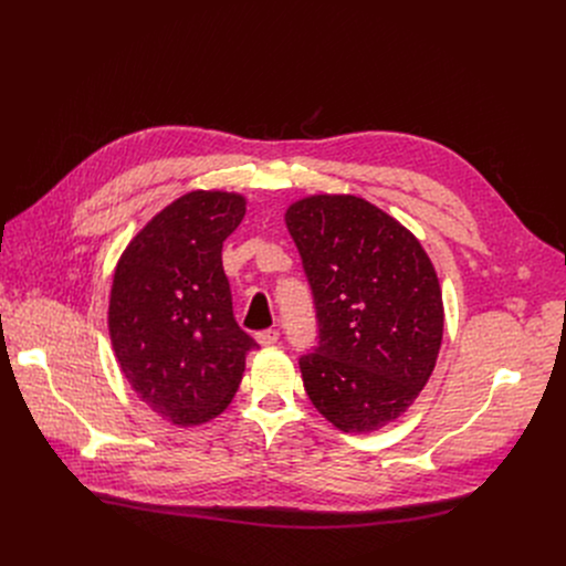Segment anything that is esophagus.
<instances>
[{"instance_id": "34e87169", "label": "esophagus", "mask_w": 566, "mask_h": 566, "mask_svg": "<svg viewBox=\"0 0 566 566\" xmlns=\"http://www.w3.org/2000/svg\"><path fill=\"white\" fill-rule=\"evenodd\" d=\"M277 340H280V332L277 329H266V332L258 334V343L262 347H273V345H277Z\"/></svg>"}]
</instances>
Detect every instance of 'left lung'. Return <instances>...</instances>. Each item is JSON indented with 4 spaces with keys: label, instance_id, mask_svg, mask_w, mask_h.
Listing matches in <instances>:
<instances>
[{
    "label": "left lung",
    "instance_id": "8db88e82",
    "mask_svg": "<svg viewBox=\"0 0 566 566\" xmlns=\"http://www.w3.org/2000/svg\"><path fill=\"white\" fill-rule=\"evenodd\" d=\"M286 228L311 284L317 347L300 358L315 410L367 434L406 412L443 338V300L419 239L354 195L289 206Z\"/></svg>",
    "mask_w": 566,
    "mask_h": 566
}]
</instances>
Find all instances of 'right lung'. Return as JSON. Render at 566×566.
I'll return each mask as SVG.
<instances>
[{
	"label": "right lung",
	"instance_id": "obj_1",
	"mask_svg": "<svg viewBox=\"0 0 566 566\" xmlns=\"http://www.w3.org/2000/svg\"><path fill=\"white\" fill-rule=\"evenodd\" d=\"M244 214L241 195L188 192L147 221L114 273L109 336L120 371L151 412L181 428L228 408L258 349L232 315L221 264Z\"/></svg>",
	"mask_w": 566,
	"mask_h": 566
}]
</instances>
